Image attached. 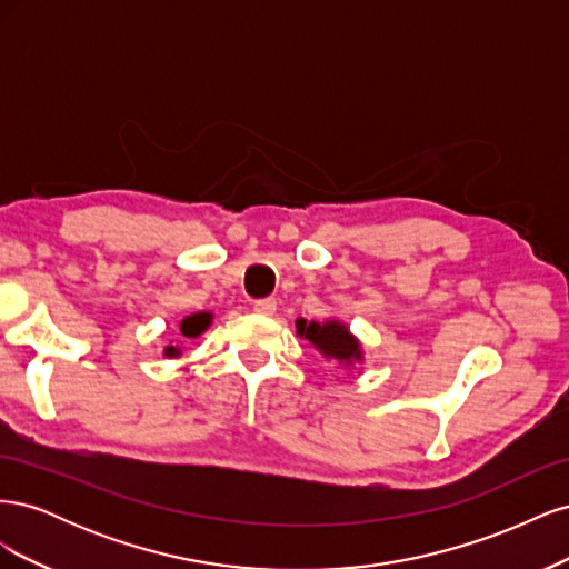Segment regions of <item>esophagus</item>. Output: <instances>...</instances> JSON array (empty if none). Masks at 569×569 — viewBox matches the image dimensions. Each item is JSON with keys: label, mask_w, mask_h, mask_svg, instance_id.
I'll return each instance as SVG.
<instances>
[{"label": "esophagus", "mask_w": 569, "mask_h": 569, "mask_svg": "<svg viewBox=\"0 0 569 569\" xmlns=\"http://www.w3.org/2000/svg\"><path fill=\"white\" fill-rule=\"evenodd\" d=\"M253 311L258 316H272L274 311H278V301H274V299H258L253 303Z\"/></svg>", "instance_id": "34e87169"}]
</instances>
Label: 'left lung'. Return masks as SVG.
Listing matches in <instances>:
<instances>
[{
    "instance_id": "left-lung-1",
    "label": "left lung",
    "mask_w": 569,
    "mask_h": 569,
    "mask_svg": "<svg viewBox=\"0 0 569 569\" xmlns=\"http://www.w3.org/2000/svg\"><path fill=\"white\" fill-rule=\"evenodd\" d=\"M297 335L311 341V347L325 360H332V363H337L343 370H351L366 360L363 343H360V339L349 330L347 322H341L337 318H327L322 322L299 318Z\"/></svg>"
}]
</instances>
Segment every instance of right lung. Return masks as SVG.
Returning <instances> with one entry per match:
<instances>
[{"mask_svg":"<svg viewBox=\"0 0 569 569\" xmlns=\"http://www.w3.org/2000/svg\"><path fill=\"white\" fill-rule=\"evenodd\" d=\"M211 322H213V313L211 311H197V313L180 320V335L184 339H199L206 330H209ZM163 356L166 358H180L182 356V347H178V343H168V347L163 349Z\"/></svg>","mask_w":569,"mask_h":569,"instance_id":"add662e5","label":"right lung"}]
</instances>
